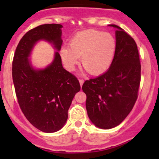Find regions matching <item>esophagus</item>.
Instances as JSON below:
<instances>
[{
  "instance_id": "obj_1",
  "label": "esophagus",
  "mask_w": 159,
  "mask_h": 159,
  "mask_svg": "<svg viewBox=\"0 0 159 159\" xmlns=\"http://www.w3.org/2000/svg\"><path fill=\"white\" fill-rule=\"evenodd\" d=\"M79 82H80V84H81V86H82L83 83H84V80L81 79V78H80V79H79Z\"/></svg>"
}]
</instances>
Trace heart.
Here are the masks:
<instances>
[{"label":"heart","mask_w":159,"mask_h":159,"mask_svg":"<svg viewBox=\"0 0 159 159\" xmlns=\"http://www.w3.org/2000/svg\"><path fill=\"white\" fill-rule=\"evenodd\" d=\"M69 47L61 51L67 69L73 70L81 57L83 67L90 75H100L110 68L116 52L117 43L110 33L90 29L75 34Z\"/></svg>","instance_id":"heart-1"}]
</instances>
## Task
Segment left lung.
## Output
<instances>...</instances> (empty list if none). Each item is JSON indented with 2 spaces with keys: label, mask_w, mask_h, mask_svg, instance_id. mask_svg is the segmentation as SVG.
<instances>
[{
  "label": "left lung",
  "mask_w": 159,
  "mask_h": 159,
  "mask_svg": "<svg viewBox=\"0 0 159 159\" xmlns=\"http://www.w3.org/2000/svg\"><path fill=\"white\" fill-rule=\"evenodd\" d=\"M110 26L117 28L113 61L105 73L86 80L82 85L90 120L103 129L116 127L128 116L137 101L141 81V63L135 41L120 27Z\"/></svg>",
  "instance_id": "8db88e82"
}]
</instances>
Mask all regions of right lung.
Segmentation results:
<instances>
[{
    "instance_id": "add662e5",
    "label": "right lung",
    "mask_w": 159,
    "mask_h": 159,
    "mask_svg": "<svg viewBox=\"0 0 159 159\" xmlns=\"http://www.w3.org/2000/svg\"><path fill=\"white\" fill-rule=\"evenodd\" d=\"M61 25L46 24L28 30L16 48L12 62V78L20 109L29 122L44 132H55L68 119V111L80 91L78 78L64 69L58 52L51 65L34 70L28 57L34 44L41 39L61 47Z\"/></svg>"
}]
</instances>
